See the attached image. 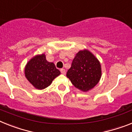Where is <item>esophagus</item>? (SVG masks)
Returning a JSON list of instances; mask_svg holds the SVG:
<instances>
[{
    "mask_svg": "<svg viewBox=\"0 0 132 132\" xmlns=\"http://www.w3.org/2000/svg\"><path fill=\"white\" fill-rule=\"evenodd\" d=\"M60 72L62 74H63V75L66 74V70L64 69V68H62V69H60Z\"/></svg>",
    "mask_w": 132,
    "mask_h": 132,
    "instance_id": "esophagus-1",
    "label": "esophagus"
}]
</instances>
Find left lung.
<instances>
[{
    "label": "left lung",
    "instance_id": "obj_1",
    "mask_svg": "<svg viewBox=\"0 0 132 132\" xmlns=\"http://www.w3.org/2000/svg\"><path fill=\"white\" fill-rule=\"evenodd\" d=\"M66 76L75 87L87 91L93 88L100 80L101 64L89 51H80L73 60Z\"/></svg>",
    "mask_w": 132,
    "mask_h": 132
}]
</instances>
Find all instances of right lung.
I'll return each instance as SVG.
<instances>
[{
  "label": "right lung",
  "instance_id": "add662e5",
  "mask_svg": "<svg viewBox=\"0 0 132 132\" xmlns=\"http://www.w3.org/2000/svg\"><path fill=\"white\" fill-rule=\"evenodd\" d=\"M26 78L36 88L44 89L52 82L53 80L60 75V72L53 62L45 59L44 54L33 57L25 69Z\"/></svg>",
  "mask_w": 132,
  "mask_h": 132
}]
</instances>
